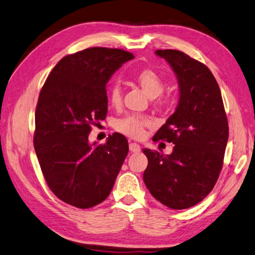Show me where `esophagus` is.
<instances>
[{
  "instance_id": "1",
  "label": "esophagus",
  "mask_w": 255,
  "mask_h": 255,
  "mask_svg": "<svg viewBox=\"0 0 255 255\" xmlns=\"http://www.w3.org/2000/svg\"><path fill=\"white\" fill-rule=\"evenodd\" d=\"M129 151L131 153H139L141 151V147L137 143H130L129 144Z\"/></svg>"
}]
</instances>
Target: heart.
Wrapping results in <instances>:
<instances>
[{
	"label": "heart",
	"instance_id": "1",
	"mask_svg": "<svg viewBox=\"0 0 255 255\" xmlns=\"http://www.w3.org/2000/svg\"><path fill=\"white\" fill-rule=\"evenodd\" d=\"M133 80L143 92L150 99H155L164 90V84L153 69L143 68L134 75ZM110 103L114 108L120 106L122 103V90L117 85H115L110 92ZM159 104H163L162 101H159ZM151 126V121L149 118L138 115H127L123 117L122 120L117 121L115 124V129L118 132L127 135L131 139H142L144 137L145 128Z\"/></svg>",
	"mask_w": 255,
	"mask_h": 255
}]
</instances>
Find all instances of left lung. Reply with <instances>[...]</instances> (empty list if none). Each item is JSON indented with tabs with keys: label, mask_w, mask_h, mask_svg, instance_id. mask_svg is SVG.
<instances>
[{
	"label": "left lung",
	"mask_w": 255,
	"mask_h": 255,
	"mask_svg": "<svg viewBox=\"0 0 255 255\" xmlns=\"http://www.w3.org/2000/svg\"><path fill=\"white\" fill-rule=\"evenodd\" d=\"M178 80L175 113L153 141L175 144L169 155L143 149L147 167L143 181L162 204L183 210L201 202L214 188L223 167L228 122L221 89L211 70L181 51L157 50Z\"/></svg>",
	"instance_id": "obj_1"
}]
</instances>
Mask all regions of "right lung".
Wrapping results in <instances>:
<instances>
[{
  "label": "right lung",
  "instance_id": "add662e5",
  "mask_svg": "<svg viewBox=\"0 0 255 255\" xmlns=\"http://www.w3.org/2000/svg\"><path fill=\"white\" fill-rule=\"evenodd\" d=\"M132 58L121 49L89 47L63 57L41 89L33 145L47 186L65 203L89 209L112 191L128 141L118 132L104 144L88 137L108 114L106 84Z\"/></svg>",
  "mask_w": 255,
  "mask_h": 255
}]
</instances>
